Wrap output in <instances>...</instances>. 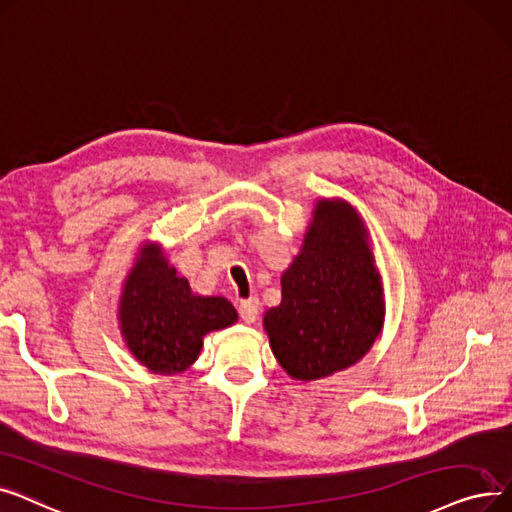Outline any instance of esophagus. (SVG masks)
<instances>
[{"label": "esophagus", "instance_id": "1", "mask_svg": "<svg viewBox=\"0 0 512 512\" xmlns=\"http://www.w3.org/2000/svg\"><path fill=\"white\" fill-rule=\"evenodd\" d=\"M258 298H250V300H241L239 302V316L243 321H246L248 325L256 323L258 319Z\"/></svg>", "mask_w": 512, "mask_h": 512}]
</instances>
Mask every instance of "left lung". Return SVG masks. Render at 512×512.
Instances as JSON below:
<instances>
[{
  "label": "left lung",
  "instance_id": "1",
  "mask_svg": "<svg viewBox=\"0 0 512 512\" xmlns=\"http://www.w3.org/2000/svg\"><path fill=\"white\" fill-rule=\"evenodd\" d=\"M381 325V275L362 218L344 200H321L281 277V304L264 314L271 350L289 377L323 379L367 354Z\"/></svg>",
  "mask_w": 512,
  "mask_h": 512
}]
</instances>
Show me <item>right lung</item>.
<instances>
[{
  "label": "right lung",
  "instance_id": "add662e5",
  "mask_svg": "<svg viewBox=\"0 0 512 512\" xmlns=\"http://www.w3.org/2000/svg\"><path fill=\"white\" fill-rule=\"evenodd\" d=\"M118 319L141 364L158 375H175L198 360L206 333L237 321V310L227 298L193 294L160 248L145 243L125 279Z\"/></svg>",
  "mask_w": 512,
  "mask_h": 512
}]
</instances>
